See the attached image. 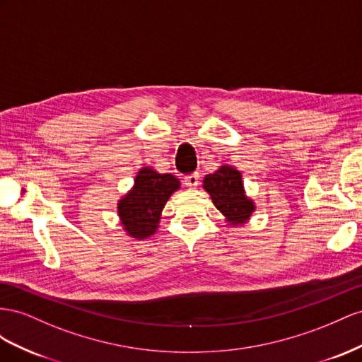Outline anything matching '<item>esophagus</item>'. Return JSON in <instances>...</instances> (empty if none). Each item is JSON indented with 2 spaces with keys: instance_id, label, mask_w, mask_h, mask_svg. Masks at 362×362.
<instances>
[{
  "instance_id": "1",
  "label": "esophagus",
  "mask_w": 362,
  "mask_h": 362,
  "mask_svg": "<svg viewBox=\"0 0 362 362\" xmlns=\"http://www.w3.org/2000/svg\"><path fill=\"white\" fill-rule=\"evenodd\" d=\"M199 177H200L199 173H192V174H189V175H187V177H185V185H187L188 188H195L200 182Z\"/></svg>"
}]
</instances>
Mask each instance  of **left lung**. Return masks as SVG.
Listing matches in <instances>:
<instances>
[{
  "instance_id": "left-lung-1",
  "label": "left lung",
  "mask_w": 362,
  "mask_h": 362,
  "mask_svg": "<svg viewBox=\"0 0 362 362\" xmlns=\"http://www.w3.org/2000/svg\"><path fill=\"white\" fill-rule=\"evenodd\" d=\"M203 188L232 227L245 224L256 209L255 202L245 195L241 173L232 165H221L215 173L206 175Z\"/></svg>"
}]
</instances>
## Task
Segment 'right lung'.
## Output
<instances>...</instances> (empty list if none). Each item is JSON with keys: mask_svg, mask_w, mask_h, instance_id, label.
Wrapping results in <instances>:
<instances>
[{"mask_svg": "<svg viewBox=\"0 0 362 362\" xmlns=\"http://www.w3.org/2000/svg\"><path fill=\"white\" fill-rule=\"evenodd\" d=\"M179 188L180 180L173 174H160L151 167L141 168L135 185L118 200L122 229L135 240H146L156 233L165 204Z\"/></svg>", "mask_w": 362, "mask_h": 362, "instance_id": "add662e5", "label": "right lung"}]
</instances>
